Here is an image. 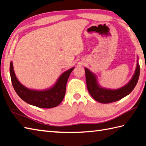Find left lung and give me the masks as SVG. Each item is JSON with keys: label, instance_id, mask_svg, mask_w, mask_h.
Instances as JSON below:
<instances>
[{"label": "left lung", "instance_id": "obj_1", "mask_svg": "<svg viewBox=\"0 0 146 146\" xmlns=\"http://www.w3.org/2000/svg\"><path fill=\"white\" fill-rule=\"evenodd\" d=\"M85 70L86 85L89 94L95 100L102 104H108L116 102L129 95L137 85L140 75V66L137 63L135 74L128 84L120 89L112 90L100 88L97 84L94 74H93L86 68Z\"/></svg>", "mask_w": 146, "mask_h": 146}]
</instances>
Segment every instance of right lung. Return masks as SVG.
<instances>
[{"instance_id":"add662e5","label":"right lung","mask_w":146,"mask_h":146,"mask_svg":"<svg viewBox=\"0 0 146 146\" xmlns=\"http://www.w3.org/2000/svg\"><path fill=\"white\" fill-rule=\"evenodd\" d=\"M74 68L65 71L59 78L56 85L44 91L29 90L21 85L15 75L12 63H10V75L12 86L22 100L37 107L51 108L58 106L63 101L66 92V83Z\"/></svg>"}]
</instances>
